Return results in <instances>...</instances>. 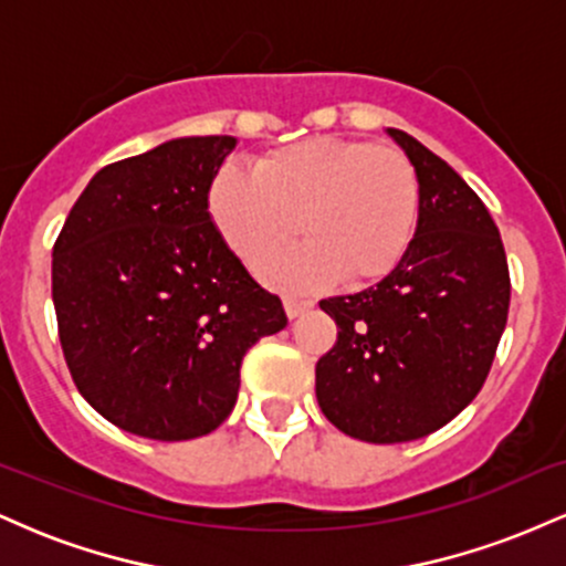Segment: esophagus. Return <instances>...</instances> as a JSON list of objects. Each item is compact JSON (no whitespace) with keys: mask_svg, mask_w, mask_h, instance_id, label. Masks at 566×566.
Masks as SVG:
<instances>
[{"mask_svg":"<svg viewBox=\"0 0 566 566\" xmlns=\"http://www.w3.org/2000/svg\"><path fill=\"white\" fill-rule=\"evenodd\" d=\"M311 305H314V303H311V301H303V297H292V295L284 297V311H287L290 319H295V316L305 314V311H308Z\"/></svg>","mask_w":566,"mask_h":566,"instance_id":"obj_1","label":"esophagus"}]
</instances>
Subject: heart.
I'll return each mask as SVG.
<instances>
[{
	"instance_id": "heart-1",
	"label": "heart",
	"mask_w": 566,
	"mask_h": 566,
	"mask_svg": "<svg viewBox=\"0 0 566 566\" xmlns=\"http://www.w3.org/2000/svg\"><path fill=\"white\" fill-rule=\"evenodd\" d=\"M223 167L207 191L212 223L239 261L261 269L297 237L305 244L263 271L271 282H378L405 261L420 216L418 170L405 151L359 138H305Z\"/></svg>"
}]
</instances>
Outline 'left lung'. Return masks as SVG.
I'll return each instance as SVG.
<instances>
[{
	"mask_svg": "<svg viewBox=\"0 0 566 566\" xmlns=\"http://www.w3.org/2000/svg\"><path fill=\"white\" fill-rule=\"evenodd\" d=\"M388 135L418 170V229L382 282L319 301L337 340L316 361L324 418L373 444L428 437L471 405L511 303L503 239L484 201L412 135Z\"/></svg>",
	"mask_w": 566,
	"mask_h": 566,
	"instance_id": "8db88e82",
	"label": "left lung"
}]
</instances>
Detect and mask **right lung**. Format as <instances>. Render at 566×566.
Returning <instances> with one entry per match:
<instances>
[{
    "label": "right lung",
    "instance_id": "right-lung-1",
    "mask_svg": "<svg viewBox=\"0 0 566 566\" xmlns=\"http://www.w3.org/2000/svg\"><path fill=\"white\" fill-rule=\"evenodd\" d=\"M237 140H167L106 165L53 247L57 337L76 388L108 423L157 441L216 431L244 354L287 324L207 210Z\"/></svg>",
    "mask_w": 566,
    "mask_h": 566
}]
</instances>
